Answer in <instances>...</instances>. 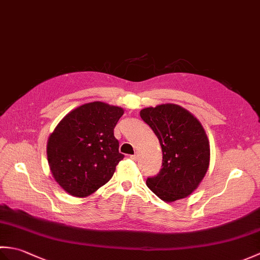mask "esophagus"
I'll return each instance as SVG.
<instances>
[{
	"label": "esophagus",
	"mask_w": 260,
	"mask_h": 260,
	"mask_svg": "<svg viewBox=\"0 0 260 260\" xmlns=\"http://www.w3.org/2000/svg\"><path fill=\"white\" fill-rule=\"evenodd\" d=\"M131 158L133 159V161H137V159H139V155H137V154H134V155H131Z\"/></svg>",
	"instance_id": "34e87169"
}]
</instances>
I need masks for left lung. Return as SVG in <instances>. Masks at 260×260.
Instances as JSON below:
<instances>
[{"instance_id":"1","label":"left lung","mask_w":260,"mask_h":260,"mask_svg":"<svg viewBox=\"0 0 260 260\" xmlns=\"http://www.w3.org/2000/svg\"><path fill=\"white\" fill-rule=\"evenodd\" d=\"M162 147L159 173L146 180L150 190L165 202L183 199L194 191L210 163V144L200 121L175 104H162L140 112Z\"/></svg>"}]
</instances>
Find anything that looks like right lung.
I'll use <instances>...</instances> for the list:
<instances>
[{"label": "right lung", "mask_w": 260, "mask_h": 260, "mask_svg": "<svg viewBox=\"0 0 260 260\" xmlns=\"http://www.w3.org/2000/svg\"><path fill=\"white\" fill-rule=\"evenodd\" d=\"M123 114V108L106 103L84 104L66 115L49 136V167L70 196L86 198L112 179L124 158L114 136Z\"/></svg>", "instance_id": "right-lung-1"}]
</instances>
